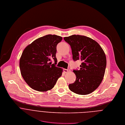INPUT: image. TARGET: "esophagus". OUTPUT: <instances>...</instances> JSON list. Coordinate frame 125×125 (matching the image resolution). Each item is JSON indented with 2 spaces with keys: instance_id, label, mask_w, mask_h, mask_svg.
<instances>
[{
  "instance_id": "esophagus-1",
  "label": "esophagus",
  "mask_w": 125,
  "mask_h": 125,
  "mask_svg": "<svg viewBox=\"0 0 125 125\" xmlns=\"http://www.w3.org/2000/svg\"><path fill=\"white\" fill-rule=\"evenodd\" d=\"M69 71V69H63V72H64L65 73H67V72H68Z\"/></svg>"
}]
</instances>
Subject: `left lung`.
Segmentation results:
<instances>
[{
	"instance_id": "left-lung-1",
	"label": "left lung",
	"mask_w": 125,
	"mask_h": 125,
	"mask_svg": "<svg viewBox=\"0 0 125 125\" xmlns=\"http://www.w3.org/2000/svg\"><path fill=\"white\" fill-rule=\"evenodd\" d=\"M63 39L71 47L73 60L82 61L79 70L73 69L76 78L69 89L77 94H89L103 81L106 66L105 53L95 41L85 36L72 35Z\"/></svg>"
}]
</instances>
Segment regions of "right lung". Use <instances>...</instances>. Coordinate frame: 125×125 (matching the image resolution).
I'll list each match as a JSON object with an SVG mask.
<instances>
[{
	"label": "right lung",
	"mask_w": 125,
	"mask_h": 125,
	"mask_svg": "<svg viewBox=\"0 0 125 125\" xmlns=\"http://www.w3.org/2000/svg\"><path fill=\"white\" fill-rule=\"evenodd\" d=\"M61 36L49 34L40 37L28 45L21 54L20 68L28 85L34 90L44 92L52 89L62 69L56 67L57 46ZM55 63L52 64L51 60Z\"/></svg>",
	"instance_id": "1"
}]
</instances>
